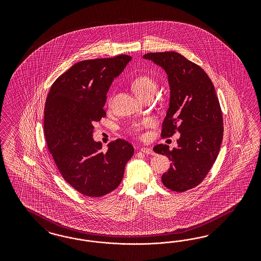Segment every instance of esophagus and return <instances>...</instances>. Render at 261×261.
Listing matches in <instances>:
<instances>
[{"label": "esophagus", "instance_id": "obj_1", "mask_svg": "<svg viewBox=\"0 0 261 261\" xmlns=\"http://www.w3.org/2000/svg\"><path fill=\"white\" fill-rule=\"evenodd\" d=\"M141 151L144 154H147V155H155V152L152 150L149 147H142Z\"/></svg>", "mask_w": 261, "mask_h": 261}]
</instances>
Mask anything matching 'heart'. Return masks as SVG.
<instances>
[{
    "label": "heart",
    "instance_id": "b5f03b06",
    "mask_svg": "<svg viewBox=\"0 0 261 261\" xmlns=\"http://www.w3.org/2000/svg\"><path fill=\"white\" fill-rule=\"evenodd\" d=\"M131 86L138 95L141 97H144L150 94H154L156 90V81L147 74H141L132 80ZM108 102H111V99H109ZM148 124H149L148 120H144L139 123H134L131 126V130L133 132L139 133L142 127L147 126Z\"/></svg>",
    "mask_w": 261,
    "mask_h": 261
}]
</instances>
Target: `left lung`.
<instances>
[{"instance_id": "1", "label": "left lung", "mask_w": 261, "mask_h": 261, "mask_svg": "<svg viewBox=\"0 0 261 261\" xmlns=\"http://www.w3.org/2000/svg\"><path fill=\"white\" fill-rule=\"evenodd\" d=\"M142 57L166 71L170 87L169 108L161 136L180 133L178 146L172 150L166 144L153 148L172 162L162 182L177 192L191 190L210 172L223 140L221 107L214 84L200 66L178 53H149Z\"/></svg>"}]
</instances>
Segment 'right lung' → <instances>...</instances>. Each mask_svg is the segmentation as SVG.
I'll return each mask as SVG.
<instances>
[{
    "label": "right lung",
    "mask_w": 261,
    "mask_h": 261,
    "mask_svg": "<svg viewBox=\"0 0 261 261\" xmlns=\"http://www.w3.org/2000/svg\"><path fill=\"white\" fill-rule=\"evenodd\" d=\"M132 57L83 60L56 79L47 96L44 131L47 148L65 181L81 194L101 197L121 182L131 143L118 139L102 152L93 139L94 123L106 117L103 109L115 77Z\"/></svg>",
    "instance_id": "add662e5"
}]
</instances>
